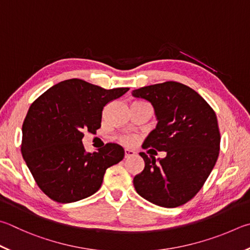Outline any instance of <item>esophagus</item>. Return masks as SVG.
<instances>
[{
    "mask_svg": "<svg viewBox=\"0 0 250 250\" xmlns=\"http://www.w3.org/2000/svg\"><path fill=\"white\" fill-rule=\"evenodd\" d=\"M134 155H135V152L132 151V149H128V148L125 149V158L132 157V156H134Z\"/></svg>",
    "mask_w": 250,
    "mask_h": 250,
    "instance_id": "esophagus-1",
    "label": "esophagus"
}]
</instances>
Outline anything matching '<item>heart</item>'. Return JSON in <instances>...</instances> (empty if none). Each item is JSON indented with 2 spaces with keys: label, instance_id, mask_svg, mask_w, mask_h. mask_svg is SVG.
Segmentation results:
<instances>
[{
  "label": "heart",
  "instance_id": "heart-1",
  "mask_svg": "<svg viewBox=\"0 0 250 250\" xmlns=\"http://www.w3.org/2000/svg\"><path fill=\"white\" fill-rule=\"evenodd\" d=\"M120 141L125 145H131L135 142V139L131 135H124V137H120Z\"/></svg>",
  "mask_w": 250,
  "mask_h": 250
}]
</instances>
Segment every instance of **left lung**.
<instances>
[{
    "label": "left lung",
    "instance_id": "1",
    "mask_svg": "<svg viewBox=\"0 0 250 250\" xmlns=\"http://www.w3.org/2000/svg\"><path fill=\"white\" fill-rule=\"evenodd\" d=\"M132 95L152 104L158 121L142 147L166 152L157 161L140 153L145 166L133 178L134 188L156 206H183L202 188L219 157L215 112L196 90L178 82L144 86Z\"/></svg>",
    "mask_w": 250,
    "mask_h": 250
}]
</instances>
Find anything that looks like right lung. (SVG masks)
<instances>
[{
	"label": "right lung",
	"instance_id": "add662e5",
	"mask_svg": "<svg viewBox=\"0 0 250 250\" xmlns=\"http://www.w3.org/2000/svg\"><path fill=\"white\" fill-rule=\"evenodd\" d=\"M128 87L105 89L83 80L60 82L29 107L22 124L21 151L44 194L59 203L75 202L101 188L106 169L125 157L119 144L86 153L84 131L101 128L103 109Z\"/></svg>",
	"mask_w": 250,
	"mask_h": 250
}]
</instances>
